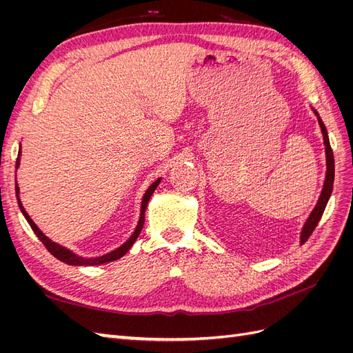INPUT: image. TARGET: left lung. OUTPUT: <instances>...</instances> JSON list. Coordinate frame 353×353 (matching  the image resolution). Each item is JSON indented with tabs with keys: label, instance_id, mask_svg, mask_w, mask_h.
Segmentation results:
<instances>
[{
	"label": "left lung",
	"instance_id": "left-lung-1",
	"mask_svg": "<svg viewBox=\"0 0 353 353\" xmlns=\"http://www.w3.org/2000/svg\"><path fill=\"white\" fill-rule=\"evenodd\" d=\"M311 109L314 112V114L316 116L318 119V125L319 128H321V134H323V140H324V147H325V178H324V185H323V190H321V194H319V199L316 201L315 208L312 209L311 215H309V218L305 221L303 227H302V231H301V245L311 237V234L314 232L315 227L318 225L319 219H321L323 213L325 210V206L327 203L330 200V196H331V191H333V184H334V156H333V152H331V147H330V140H328V134H327V130H325V125L324 122L321 121V117H319L318 112L312 108Z\"/></svg>",
	"mask_w": 353,
	"mask_h": 353
}]
</instances>
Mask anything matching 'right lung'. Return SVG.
<instances>
[{"label": "right lung", "mask_w": 353, "mask_h": 353, "mask_svg": "<svg viewBox=\"0 0 353 353\" xmlns=\"http://www.w3.org/2000/svg\"><path fill=\"white\" fill-rule=\"evenodd\" d=\"M20 156H22V144H20L19 157H17V162H16V169L20 166ZM160 181H162V178L156 179L154 183L145 190V193H144L143 200H141L140 218H138V223H137V227H135L134 232L131 234V237L128 239L122 245H119V248H117V249H114V250H112V252H109V253H105V254H103V256H97V258H82V256H79V254H77V253H73L72 250H69L68 248H65V245H60V244H57L56 241L50 240V239L46 236V234L38 228L37 223H35L34 221H32V218L28 215L26 209L23 208L22 201H20V196H19V194H20V190H19V185H17V181H16V197H17L19 208H20V210H22L23 216L26 218V221H28V223L30 225L32 231H34V232L37 234V237L42 241V244L46 245L47 250H48L52 256H54V258H57L59 261L65 262V263H68V265H72V266H95V265H103V263H109V262L121 259L122 256L126 254V252L132 248V244L135 243V240L138 239V236H140V232H141V230H143V225H144V215H145V209H147L148 201H150V199H152V196H153V193H154V190H156L157 185L160 184Z\"/></svg>", "instance_id": "right-lung-1"}]
</instances>
